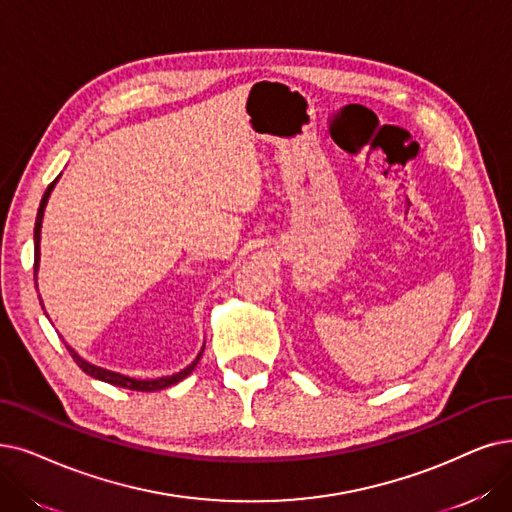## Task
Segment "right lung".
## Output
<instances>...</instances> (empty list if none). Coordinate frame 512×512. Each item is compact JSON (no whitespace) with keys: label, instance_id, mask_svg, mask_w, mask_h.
<instances>
[{"label":"right lung","instance_id":"right-lung-1","mask_svg":"<svg viewBox=\"0 0 512 512\" xmlns=\"http://www.w3.org/2000/svg\"><path fill=\"white\" fill-rule=\"evenodd\" d=\"M56 182V180H54ZM54 182H50V187L46 189L44 197H42V203H39V210H37V218H35V231H33V239H35V264H33V277H37V262H39V235H42V220H44V210H46V203H48V197H50V191L54 189ZM69 355L73 357V361L84 370L88 376L96 378V380H102V382H109V384H115V386H121V388H130V391H145V393H151V391H161V388L166 386H172L176 382H180L182 378H187L193 370L195 365L199 363V357L201 353L195 357V361L191 365H187L185 370H180L172 376H163V378H153V380H136V378H128V376H121V374H115V372H109V370H102V367H96L88 361L81 359L71 346H67Z\"/></svg>","mask_w":512,"mask_h":512}]
</instances>
